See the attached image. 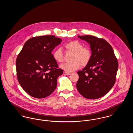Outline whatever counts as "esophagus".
Segmentation results:
<instances>
[{
  "label": "esophagus",
  "mask_w": 133,
  "mask_h": 133,
  "mask_svg": "<svg viewBox=\"0 0 133 133\" xmlns=\"http://www.w3.org/2000/svg\"><path fill=\"white\" fill-rule=\"evenodd\" d=\"M64 73H65V74L66 75H69L71 74V73H69V72H65Z\"/></svg>",
  "instance_id": "esophagus-1"
}]
</instances>
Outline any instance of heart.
Returning <instances> with one entry per match:
<instances>
[{"mask_svg": "<svg viewBox=\"0 0 133 133\" xmlns=\"http://www.w3.org/2000/svg\"><path fill=\"white\" fill-rule=\"evenodd\" d=\"M68 52L72 53L71 62L64 63L60 65L61 69L67 72H72L78 69L81 65L85 66L88 64L92 58V51L88 46H83L79 41H72L65 45ZM54 59L58 63L63 61L64 55L61 48H57L53 53Z\"/></svg>", "mask_w": 133, "mask_h": 133, "instance_id": "b5f03b06", "label": "heart"}]
</instances>
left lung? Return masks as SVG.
<instances>
[{
    "mask_svg": "<svg viewBox=\"0 0 133 133\" xmlns=\"http://www.w3.org/2000/svg\"><path fill=\"white\" fill-rule=\"evenodd\" d=\"M90 45L92 58L88 65L77 73L76 87L80 94L89 99L106 95L114 86L118 62L112 47L102 38L92 35L78 36Z\"/></svg>",
    "mask_w": 133,
    "mask_h": 133,
    "instance_id": "1",
    "label": "left lung"
}]
</instances>
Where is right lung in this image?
I'll return each mask as SVG.
<instances>
[{
	"label": "right lung",
	"instance_id": "add662e5",
	"mask_svg": "<svg viewBox=\"0 0 133 133\" xmlns=\"http://www.w3.org/2000/svg\"><path fill=\"white\" fill-rule=\"evenodd\" d=\"M62 41L54 35L34 37L26 42L18 55L17 79L21 87L32 97L44 98L56 88L58 77L63 71L58 68L51 52Z\"/></svg>",
	"mask_w": 133,
	"mask_h": 133
}]
</instances>
